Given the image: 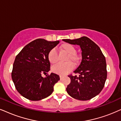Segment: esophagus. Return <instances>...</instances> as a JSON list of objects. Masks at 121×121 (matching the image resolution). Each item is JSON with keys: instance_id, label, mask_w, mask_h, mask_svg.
Here are the masks:
<instances>
[{"instance_id": "esophagus-1", "label": "esophagus", "mask_w": 121, "mask_h": 121, "mask_svg": "<svg viewBox=\"0 0 121 121\" xmlns=\"http://www.w3.org/2000/svg\"><path fill=\"white\" fill-rule=\"evenodd\" d=\"M60 80H61L62 79L64 78V76H62V75H60Z\"/></svg>"}]
</instances>
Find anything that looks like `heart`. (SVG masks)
Listing matches in <instances>:
<instances>
[{
	"label": "heart",
	"mask_w": 121,
	"mask_h": 121,
	"mask_svg": "<svg viewBox=\"0 0 121 121\" xmlns=\"http://www.w3.org/2000/svg\"><path fill=\"white\" fill-rule=\"evenodd\" d=\"M61 50L68 53L66 61L68 62L66 64H57L53 66L52 71L55 74L63 75L71 71L74 68L71 61L74 64H77L80 61V57L76 53L75 47L71 44L65 43L61 46ZM48 60L52 64H55L58 60V55L56 50L55 48L51 49L48 53Z\"/></svg>",
	"instance_id": "heart-1"
}]
</instances>
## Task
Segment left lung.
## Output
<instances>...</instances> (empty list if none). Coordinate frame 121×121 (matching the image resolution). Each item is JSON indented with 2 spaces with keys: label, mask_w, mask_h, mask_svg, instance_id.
Masks as SVG:
<instances>
[{
  "label": "left lung",
  "mask_w": 121,
  "mask_h": 121,
  "mask_svg": "<svg viewBox=\"0 0 121 121\" xmlns=\"http://www.w3.org/2000/svg\"><path fill=\"white\" fill-rule=\"evenodd\" d=\"M71 45L80 46L82 62L74 73L79 76L68 75L71 82L66 88L69 95L78 100L91 99L100 93L107 76L105 56L97 44L87 37L62 39Z\"/></svg>",
  "instance_id": "obj_1"
}]
</instances>
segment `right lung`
Instances as JSON below:
<instances>
[{
	"instance_id": "add662e5",
	"label": "right lung",
	"mask_w": 121,
	"mask_h": 121,
	"mask_svg": "<svg viewBox=\"0 0 121 121\" xmlns=\"http://www.w3.org/2000/svg\"><path fill=\"white\" fill-rule=\"evenodd\" d=\"M59 43V41L36 39L24 46L16 56L12 78L17 91L23 97L30 100H39L53 92L59 76L51 73L43 78L41 75L50 71L48 53Z\"/></svg>"
}]
</instances>
